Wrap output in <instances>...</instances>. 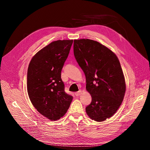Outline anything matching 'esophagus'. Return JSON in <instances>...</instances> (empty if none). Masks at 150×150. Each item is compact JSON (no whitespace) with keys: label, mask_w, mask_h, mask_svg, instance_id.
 Here are the masks:
<instances>
[{"label":"esophagus","mask_w":150,"mask_h":150,"mask_svg":"<svg viewBox=\"0 0 150 150\" xmlns=\"http://www.w3.org/2000/svg\"><path fill=\"white\" fill-rule=\"evenodd\" d=\"M75 94V95H76V96H80V95H81L82 94V91H81V90H80V91H77V92H76Z\"/></svg>","instance_id":"esophagus-1"}]
</instances>
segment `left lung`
Masks as SVG:
<instances>
[{
	"label": "left lung",
	"instance_id": "1",
	"mask_svg": "<svg viewBox=\"0 0 150 150\" xmlns=\"http://www.w3.org/2000/svg\"><path fill=\"white\" fill-rule=\"evenodd\" d=\"M74 53L85 75L86 89L91 96L86 112L91 120L103 122L118 110L126 91L119 60L107 47L87 38L74 40Z\"/></svg>",
	"mask_w": 150,
	"mask_h": 150
}]
</instances>
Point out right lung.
Returning <instances> with one entry per match:
<instances>
[{
    "instance_id": "obj_1",
    "label": "right lung",
    "mask_w": 150,
    "mask_h": 150,
    "mask_svg": "<svg viewBox=\"0 0 150 150\" xmlns=\"http://www.w3.org/2000/svg\"><path fill=\"white\" fill-rule=\"evenodd\" d=\"M73 40H57L33 57L27 71V91L33 107L50 120L64 117L73 96L65 91L61 71Z\"/></svg>"
}]
</instances>
